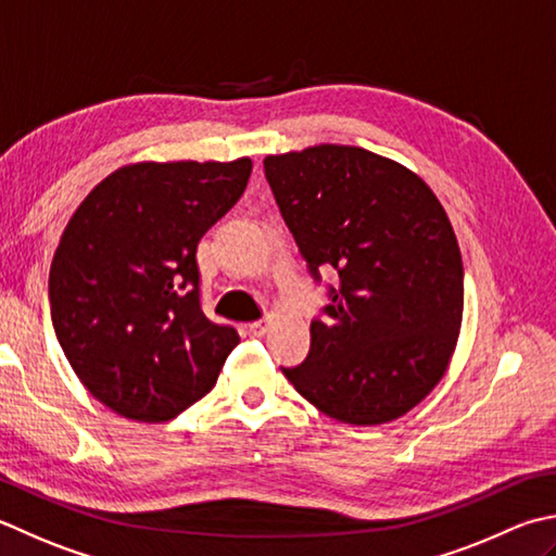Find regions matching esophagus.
Instances as JSON below:
<instances>
[{
  "label": "esophagus",
  "mask_w": 556,
  "mask_h": 556,
  "mask_svg": "<svg viewBox=\"0 0 556 556\" xmlns=\"http://www.w3.org/2000/svg\"><path fill=\"white\" fill-rule=\"evenodd\" d=\"M267 328H269V320L267 318L265 320H255V323L248 325L250 334H255V337H263L267 332Z\"/></svg>",
  "instance_id": "34e87169"
}]
</instances>
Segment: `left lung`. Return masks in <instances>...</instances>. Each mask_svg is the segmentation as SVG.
<instances>
[{
    "label": "left lung",
    "mask_w": 556,
    "mask_h": 556,
    "mask_svg": "<svg viewBox=\"0 0 556 556\" xmlns=\"http://www.w3.org/2000/svg\"><path fill=\"white\" fill-rule=\"evenodd\" d=\"M265 178L311 277H340L306 362L281 374L337 421L402 417L445 374L463 320L460 248L437 194L400 163L340 144L267 156Z\"/></svg>",
    "instance_id": "1"
}]
</instances>
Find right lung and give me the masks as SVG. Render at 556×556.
Returning a JSON list of instances; mask_svg holds the SVG:
<instances>
[{"label": "right lung", "mask_w": 556, "mask_h": 556, "mask_svg": "<svg viewBox=\"0 0 556 556\" xmlns=\"http://www.w3.org/2000/svg\"><path fill=\"white\" fill-rule=\"evenodd\" d=\"M253 161L117 168L86 194L50 267V315L89 393L168 421L202 400L238 344L202 313L198 243L241 198Z\"/></svg>", "instance_id": "right-lung-1"}]
</instances>
